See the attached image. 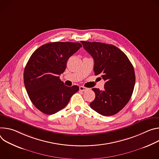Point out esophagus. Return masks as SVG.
<instances>
[{
    "label": "esophagus",
    "mask_w": 159,
    "mask_h": 159,
    "mask_svg": "<svg viewBox=\"0 0 159 159\" xmlns=\"http://www.w3.org/2000/svg\"><path fill=\"white\" fill-rule=\"evenodd\" d=\"M88 90L87 88H86V87H84V86H80V91L84 92V91H86V90Z\"/></svg>",
    "instance_id": "obj_1"
}]
</instances>
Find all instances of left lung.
Returning a JSON list of instances; mask_svg holds the SVG:
<instances>
[{"instance_id": "obj_1", "label": "left lung", "mask_w": 159, "mask_h": 159, "mask_svg": "<svg viewBox=\"0 0 159 159\" xmlns=\"http://www.w3.org/2000/svg\"><path fill=\"white\" fill-rule=\"evenodd\" d=\"M94 60L95 75L105 81L104 89H92L95 93L90 107L104 116H110L125 107L132 95L135 84L133 66L126 55L113 45L81 41Z\"/></svg>"}]
</instances>
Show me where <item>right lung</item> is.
<instances>
[{
  "label": "right lung",
  "mask_w": 159,
  "mask_h": 159,
  "mask_svg": "<svg viewBox=\"0 0 159 159\" xmlns=\"http://www.w3.org/2000/svg\"><path fill=\"white\" fill-rule=\"evenodd\" d=\"M82 47L80 43L51 42L35 50L24 70V83L33 104L42 112L52 115L63 108L79 90V86H66L59 76L67 61Z\"/></svg>",
  "instance_id": "obj_1"
}]
</instances>
